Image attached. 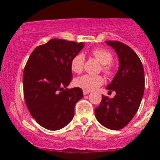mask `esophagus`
<instances>
[{"label": "esophagus", "mask_w": 160, "mask_h": 160, "mask_svg": "<svg viewBox=\"0 0 160 160\" xmlns=\"http://www.w3.org/2000/svg\"><path fill=\"white\" fill-rule=\"evenodd\" d=\"M89 93H90V91H86V90H83V95H88Z\"/></svg>", "instance_id": "esophagus-1"}]
</instances>
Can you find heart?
<instances>
[{
	"label": "heart",
	"mask_w": 160,
	"mask_h": 160,
	"mask_svg": "<svg viewBox=\"0 0 160 160\" xmlns=\"http://www.w3.org/2000/svg\"><path fill=\"white\" fill-rule=\"evenodd\" d=\"M95 58L102 64V71L107 76H111L113 72V68L111 62L113 56L109 51L104 49H95L92 52ZM85 63V56L82 53L75 56L71 62V68L76 74H80L83 70ZM104 80L100 75L84 74L76 78L74 80L75 86L81 88L83 90L91 91L95 89L103 83Z\"/></svg>",
	"instance_id": "1"
}]
</instances>
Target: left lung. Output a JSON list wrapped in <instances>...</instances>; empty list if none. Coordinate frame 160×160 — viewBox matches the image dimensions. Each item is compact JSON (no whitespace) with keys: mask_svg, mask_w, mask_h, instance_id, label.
<instances>
[{"mask_svg":"<svg viewBox=\"0 0 160 160\" xmlns=\"http://www.w3.org/2000/svg\"><path fill=\"white\" fill-rule=\"evenodd\" d=\"M114 49L119 58L118 71L106 89L115 91L113 98L102 95L95 108L97 120L104 127L119 130L137 113L144 91V71L140 58L132 49L120 41H106Z\"/></svg>","mask_w":160,"mask_h":160,"instance_id":"8db88e82","label":"left lung"}]
</instances>
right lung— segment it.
I'll return each mask as SVG.
<instances>
[{
	"label": "right lung",
	"mask_w": 160,
	"mask_h": 160,
	"mask_svg": "<svg viewBox=\"0 0 160 160\" xmlns=\"http://www.w3.org/2000/svg\"><path fill=\"white\" fill-rule=\"evenodd\" d=\"M84 43L49 40L37 47L23 72L24 98L36 122L49 130L65 127L74 116V106L82 98L79 87L68 89L71 81V62Z\"/></svg>",
	"instance_id": "obj_1"
}]
</instances>
